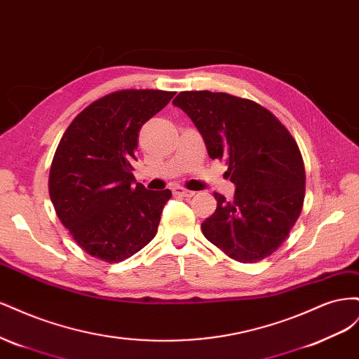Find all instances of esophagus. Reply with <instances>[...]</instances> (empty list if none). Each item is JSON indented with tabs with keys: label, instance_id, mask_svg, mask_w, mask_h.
<instances>
[{
	"label": "esophagus",
	"instance_id": "obj_1",
	"mask_svg": "<svg viewBox=\"0 0 359 359\" xmlns=\"http://www.w3.org/2000/svg\"><path fill=\"white\" fill-rule=\"evenodd\" d=\"M173 193L178 194V196H181V198H191V196H194V191H190V190L184 189V187H180V186L173 187Z\"/></svg>",
	"mask_w": 359,
	"mask_h": 359
}]
</instances>
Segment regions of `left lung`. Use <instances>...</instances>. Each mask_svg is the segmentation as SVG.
Listing matches in <instances>:
<instances>
[{
    "label": "left lung",
    "instance_id": "left-lung-1",
    "mask_svg": "<svg viewBox=\"0 0 359 359\" xmlns=\"http://www.w3.org/2000/svg\"><path fill=\"white\" fill-rule=\"evenodd\" d=\"M196 126L208 156L224 160L233 201L214 193L206 240L243 264L273 255L298 220L306 170L295 139L260 104L226 93L182 91L172 102Z\"/></svg>",
    "mask_w": 359,
    "mask_h": 359
}]
</instances>
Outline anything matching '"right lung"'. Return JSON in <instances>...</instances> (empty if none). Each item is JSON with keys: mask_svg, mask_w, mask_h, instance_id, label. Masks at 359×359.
Returning a JSON list of instances; mask_svg holds the SVG:
<instances>
[{"mask_svg": "<svg viewBox=\"0 0 359 359\" xmlns=\"http://www.w3.org/2000/svg\"><path fill=\"white\" fill-rule=\"evenodd\" d=\"M175 93L123 90L95 100L62 135L49 172L58 219L86 253L121 262L157 233L170 190H147L133 175L139 130Z\"/></svg>", "mask_w": 359, "mask_h": 359, "instance_id": "1", "label": "right lung"}]
</instances>
